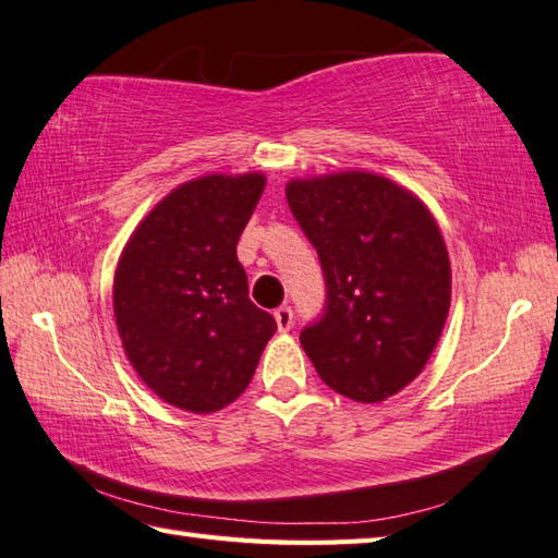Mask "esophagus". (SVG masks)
<instances>
[{
  "instance_id": "obj_1",
  "label": "esophagus",
  "mask_w": 558,
  "mask_h": 558,
  "mask_svg": "<svg viewBox=\"0 0 558 558\" xmlns=\"http://www.w3.org/2000/svg\"><path fill=\"white\" fill-rule=\"evenodd\" d=\"M272 316H276V324H278L280 333H286V331L292 329V310L290 307H278Z\"/></svg>"
}]
</instances>
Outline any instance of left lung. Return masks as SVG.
<instances>
[{
  "mask_svg": "<svg viewBox=\"0 0 558 558\" xmlns=\"http://www.w3.org/2000/svg\"><path fill=\"white\" fill-rule=\"evenodd\" d=\"M286 195L326 280L324 316L300 333L304 353L338 395L395 397L428 365L450 312L438 222L418 195L373 171L292 179Z\"/></svg>",
  "mask_w": 558,
  "mask_h": 558,
  "instance_id": "obj_1",
  "label": "left lung"
}]
</instances>
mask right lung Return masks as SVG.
Listing matches in <instances>:
<instances>
[{
	"label": "right lung",
	"instance_id": "obj_1",
	"mask_svg": "<svg viewBox=\"0 0 558 558\" xmlns=\"http://www.w3.org/2000/svg\"><path fill=\"white\" fill-rule=\"evenodd\" d=\"M266 189L258 171L207 173L173 189L118 258L113 314L130 365L191 413L242 397L276 319L248 300L236 242Z\"/></svg>",
	"mask_w": 558,
	"mask_h": 558
}]
</instances>
